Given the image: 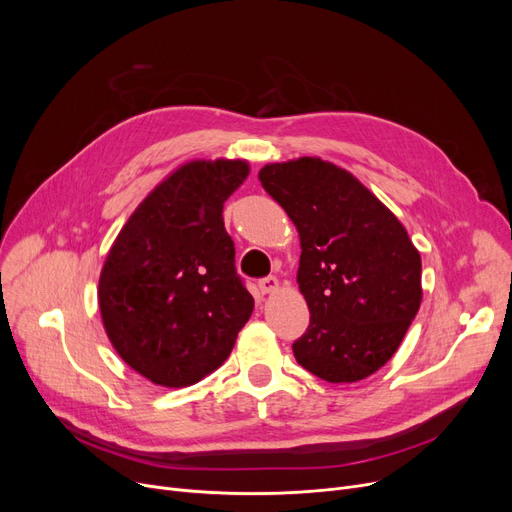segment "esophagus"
<instances>
[{
    "label": "esophagus",
    "mask_w": 512,
    "mask_h": 512,
    "mask_svg": "<svg viewBox=\"0 0 512 512\" xmlns=\"http://www.w3.org/2000/svg\"><path fill=\"white\" fill-rule=\"evenodd\" d=\"M257 286H259L261 294H272V292H276V290H278L280 282H278V278H276V276H267V278H261V280L257 282Z\"/></svg>",
    "instance_id": "obj_1"
}]
</instances>
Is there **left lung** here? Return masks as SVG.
Segmentation results:
<instances>
[{
	"instance_id": "1",
	"label": "left lung",
	"mask_w": 512,
	"mask_h": 512,
	"mask_svg": "<svg viewBox=\"0 0 512 512\" xmlns=\"http://www.w3.org/2000/svg\"><path fill=\"white\" fill-rule=\"evenodd\" d=\"M261 186L299 230L297 282L311 319L292 344L330 384L384 367L421 305V255L396 215L351 174L319 157L259 170Z\"/></svg>"
}]
</instances>
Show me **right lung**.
I'll use <instances>...</instances> for the list:
<instances>
[{
  "label": "right lung",
  "mask_w": 512,
  "mask_h": 512,
  "mask_svg": "<svg viewBox=\"0 0 512 512\" xmlns=\"http://www.w3.org/2000/svg\"><path fill=\"white\" fill-rule=\"evenodd\" d=\"M247 176L242 159L188 161L134 209L107 253L103 328L126 365L157 386L201 382L253 313L222 218Z\"/></svg>",
  "instance_id": "1"
}]
</instances>
